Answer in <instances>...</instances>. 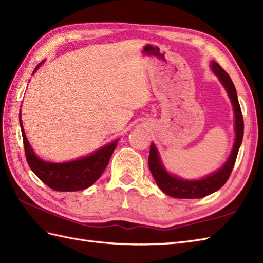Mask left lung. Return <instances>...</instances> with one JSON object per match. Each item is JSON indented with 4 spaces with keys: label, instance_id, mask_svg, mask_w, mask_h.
I'll use <instances>...</instances> for the list:
<instances>
[{
    "label": "left lung",
    "instance_id": "obj_1",
    "mask_svg": "<svg viewBox=\"0 0 263 263\" xmlns=\"http://www.w3.org/2000/svg\"><path fill=\"white\" fill-rule=\"evenodd\" d=\"M211 68H212L213 72L219 77V80L226 88V90L229 95L230 99L233 105L234 109V116H235V140L234 145L231 152V155L229 156L228 161L226 162L222 167L216 171L213 174H211L206 177L202 178V180L197 181H187L182 180V178L171 175L167 171L165 170L163 166L161 158H159L158 152L154 144L151 145L149 151V157H148V166L152 172V174L155 178V181L158 185V187L161 189L164 193L172 197L176 198H201L206 195H210L214 193L217 190H220L224 184L229 180L231 172L233 170V166L236 161V156H238L240 145L242 143L243 138V116L241 112V107L238 100V96H236L235 87L233 82L230 78V76L224 71L223 68L216 63L215 61H212L211 63Z\"/></svg>",
    "mask_w": 263,
    "mask_h": 263
}]
</instances>
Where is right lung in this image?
Segmentation results:
<instances>
[{
  "instance_id": "obj_1",
  "label": "right lung",
  "mask_w": 263,
  "mask_h": 263,
  "mask_svg": "<svg viewBox=\"0 0 263 263\" xmlns=\"http://www.w3.org/2000/svg\"><path fill=\"white\" fill-rule=\"evenodd\" d=\"M41 65L42 62L35 67L33 73L39 69ZM20 126L23 137L25 157H27V162L30 168L44 184L48 185L50 189L58 192L81 191L92 185L107 167L111 154L116 148L118 142V140H115V142L96 151L91 155L76 159V161L66 163H50L42 161L41 158L35 155L33 149L31 148L22 126L21 114Z\"/></svg>"
}]
</instances>
